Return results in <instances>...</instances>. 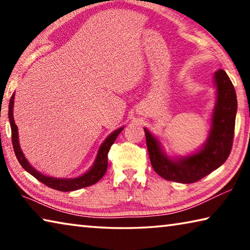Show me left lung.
Returning a JSON list of instances; mask_svg holds the SVG:
<instances>
[{"mask_svg": "<svg viewBox=\"0 0 250 250\" xmlns=\"http://www.w3.org/2000/svg\"><path fill=\"white\" fill-rule=\"evenodd\" d=\"M214 79L217 97L211 128L205 145L196 153L172 160L161 149L158 139L145 129L151 164L163 179L184 184L195 183L218 168L229 156L234 140L237 97L229 77L223 69L215 73Z\"/></svg>", "mask_w": 250, "mask_h": 250, "instance_id": "left-lung-1", "label": "left lung"}]
</instances>
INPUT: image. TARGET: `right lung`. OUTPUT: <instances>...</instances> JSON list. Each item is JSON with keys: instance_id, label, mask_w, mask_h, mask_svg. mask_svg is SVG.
Listing matches in <instances>:
<instances>
[{"instance_id": "right-lung-1", "label": "right lung", "mask_w": 250, "mask_h": 250, "mask_svg": "<svg viewBox=\"0 0 250 250\" xmlns=\"http://www.w3.org/2000/svg\"><path fill=\"white\" fill-rule=\"evenodd\" d=\"M13 107H14V94L12 95L10 99V104H8V119H10L11 125V131H12V145L14 147V152L16 158H18L21 166L23 167L25 171H27L29 174H32L34 177H36L37 180L45 185L49 186L54 189L61 192H70L76 191V189L87 188V186L94 185L98 182L101 177L104 175L105 171L108 167V152L110 147L113 145V142L116 141V139L119 133L124 130V126H121L116 131L109 135L105 139L103 145L100 146L98 154L96 156L94 166L90 167V170L84 173L83 175L75 177V179H56V177L52 176H46L42 174L37 170H35L28 161L25 158L22 150H21L20 142H19V133H18V126L15 125L14 118H13Z\"/></svg>"}]
</instances>
